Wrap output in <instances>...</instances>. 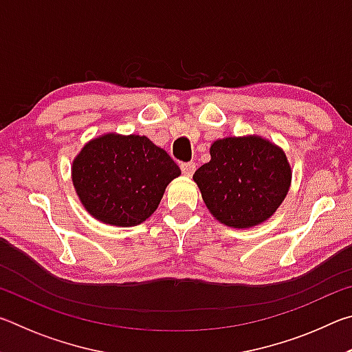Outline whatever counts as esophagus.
<instances>
[{
	"mask_svg": "<svg viewBox=\"0 0 352 352\" xmlns=\"http://www.w3.org/2000/svg\"><path fill=\"white\" fill-rule=\"evenodd\" d=\"M182 172H183V175H186V177H192V174L195 172V163H184V164H182Z\"/></svg>",
	"mask_w": 352,
	"mask_h": 352,
	"instance_id": "obj_1",
	"label": "esophagus"
}]
</instances>
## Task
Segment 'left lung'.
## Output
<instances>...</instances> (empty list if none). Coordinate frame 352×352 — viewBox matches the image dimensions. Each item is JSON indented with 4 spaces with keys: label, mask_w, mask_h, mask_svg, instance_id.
<instances>
[{
    "label": "left lung",
    "mask_w": 352,
    "mask_h": 352,
    "mask_svg": "<svg viewBox=\"0 0 352 352\" xmlns=\"http://www.w3.org/2000/svg\"><path fill=\"white\" fill-rule=\"evenodd\" d=\"M194 182L212 217L231 228L269 220L287 195L292 168L284 151L259 135L228 136L210 147Z\"/></svg>",
    "instance_id": "1"
}]
</instances>
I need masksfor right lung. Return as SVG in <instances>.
<instances>
[{"label":"right lung","instance_id":"1","mask_svg":"<svg viewBox=\"0 0 352 352\" xmlns=\"http://www.w3.org/2000/svg\"><path fill=\"white\" fill-rule=\"evenodd\" d=\"M182 170L147 136L104 133L76 155L71 180L90 216L107 225L136 226L157 211Z\"/></svg>","mask_w":352,"mask_h":352}]
</instances>
